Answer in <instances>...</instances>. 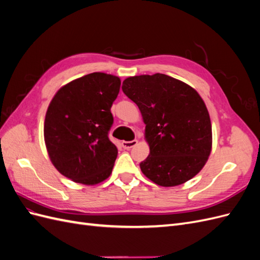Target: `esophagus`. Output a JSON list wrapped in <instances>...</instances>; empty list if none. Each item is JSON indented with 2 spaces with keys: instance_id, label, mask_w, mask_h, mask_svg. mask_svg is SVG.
Masks as SVG:
<instances>
[{
  "instance_id": "1",
  "label": "esophagus",
  "mask_w": 260,
  "mask_h": 260,
  "mask_svg": "<svg viewBox=\"0 0 260 260\" xmlns=\"http://www.w3.org/2000/svg\"><path fill=\"white\" fill-rule=\"evenodd\" d=\"M138 144V140H132V141H122V147L125 149H129L133 146H136Z\"/></svg>"
}]
</instances>
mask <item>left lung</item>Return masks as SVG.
Instances as JSON below:
<instances>
[{
    "instance_id": "8db88e82",
    "label": "left lung",
    "mask_w": 260,
    "mask_h": 260,
    "mask_svg": "<svg viewBox=\"0 0 260 260\" xmlns=\"http://www.w3.org/2000/svg\"><path fill=\"white\" fill-rule=\"evenodd\" d=\"M122 91L138 105L149 155L140 164L160 186L180 185L205 166L212 133L207 107L192 86L164 74L129 77Z\"/></svg>"
}]
</instances>
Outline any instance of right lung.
<instances>
[{"mask_svg":"<svg viewBox=\"0 0 260 260\" xmlns=\"http://www.w3.org/2000/svg\"><path fill=\"white\" fill-rule=\"evenodd\" d=\"M120 84L116 76L92 73L61 86L51 101L45 146L54 167L74 182L94 185L112 174L118 151L108 131Z\"/></svg>","mask_w":260,"mask_h":260,"instance_id":"obj_1","label":"right lung"}]
</instances>
